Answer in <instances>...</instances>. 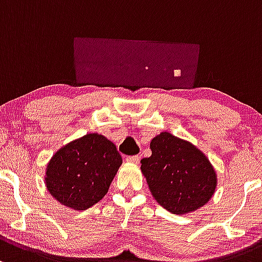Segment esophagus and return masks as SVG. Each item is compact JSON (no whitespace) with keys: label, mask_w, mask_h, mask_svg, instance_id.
Masks as SVG:
<instances>
[{"label":"esophagus","mask_w":262,"mask_h":262,"mask_svg":"<svg viewBox=\"0 0 262 262\" xmlns=\"http://www.w3.org/2000/svg\"><path fill=\"white\" fill-rule=\"evenodd\" d=\"M139 161H140V157L139 156H132V157H128V158H126V162H129V163L138 164Z\"/></svg>","instance_id":"obj_1"}]
</instances>
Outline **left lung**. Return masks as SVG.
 <instances>
[{
	"mask_svg": "<svg viewBox=\"0 0 262 262\" xmlns=\"http://www.w3.org/2000/svg\"><path fill=\"white\" fill-rule=\"evenodd\" d=\"M152 156L140 161L154 200L174 214L205 206L214 194L217 174L206 154L188 140L162 132L150 142Z\"/></svg>",
	"mask_w": 262,
	"mask_h": 262,
	"instance_id": "obj_1",
	"label": "left lung"
}]
</instances>
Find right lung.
Here are the masks:
<instances>
[{
  "instance_id": "1",
  "label": "right lung",
  "mask_w": 262,
  "mask_h": 262,
  "mask_svg": "<svg viewBox=\"0 0 262 262\" xmlns=\"http://www.w3.org/2000/svg\"><path fill=\"white\" fill-rule=\"evenodd\" d=\"M122 163L114 143L89 133L52 156L45 172L46 188L65 207L88 210L105 196Z\"/></svg>"
}]
</instances>
